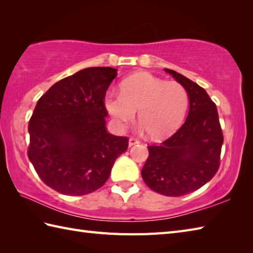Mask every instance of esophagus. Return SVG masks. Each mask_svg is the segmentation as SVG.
Listing matches in <instances>:
<instances>
[{"instance_id":"obj_1","label":"esophagus","mask_w":253,"mask_h":253,"mask_svg":"<svg viewBox=\"0 0 253 253\" xmlns=\"http://www.w3.org/2000/svg\"><path fill=\"white\" fill-rule=\"evenodd\" d=\"M139 142H140V141H139L138 139H136V138H130L129 141H128V144H129V147H131V146H135V144H138Z\"/></svg>"}]
</instances>
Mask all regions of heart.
Returning a JSON list of instances; mask_svg holds the SVG:
<instances>
[{
    "instance_id": "1",
    "label": "heart",
    "mask_w": 253,
    "mask_h": 253,
    "mask_svg": "<svg viewBox=\"0 0 253 253\" xmlns=\"http://www.w3.org/2000/svg\"><path fill=\"white\" fill-rule=\"evenodd\" d=\"M103 102L118 129L135 121L138 111L139 124L149 137L162 139L176 130L184 120L188 93L179 83L138 73L123 80L121 93H107Z\"/></svg>"
}]
</instances>
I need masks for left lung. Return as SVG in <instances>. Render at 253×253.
<instances>
[{
    "mask_svg": "<svg viewBox=\"0 0 253 253\" xmlns=\"http://www.w3.org/2000/svg\"><path fill=\"white\" fill-rule=\"evenodd\" d=\"M165 72L186 89L189 112L173 136L148 147L141 175L153 191L180 197L198 190L216 174L224 139L216 105L207 91L175 71Z\"/></svg>",
    "mask_w": 253,
    "mask_h": 253,
    "instance_id": "left-lung-1",
    "label": "left lung"
}]
</instances>
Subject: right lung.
<instances>
[{"instance_id": "right-lung-1", "label": "right lung", "mask_w": 253, "mask_h": 253, "mask_svg": "<svg viewBox=\"0 0 253 253\" xmlns=\"http://www.w3.org/2000/svg\"><path fill=\"white\" fill-rule=\"evenodd\" d=\"M117 69L89 67L54 84L37 102L28 158L41 180L67 196L93 192L109 179L128 138L107 131L104 96Z\"/></svg>"}]
</instances>
